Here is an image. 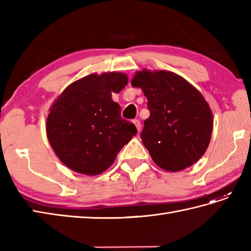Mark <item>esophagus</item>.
<instances>
[{
    "label": "esophagus",
    "mask_w": 251,
    "mask_h": 251,
    "mask_svg": "<svg viewBox=\"0 0 251 251\" xmlns=\"http://www.w3.org/2000/svg\"><path fill=\"white\" fill-rule=\"evenodd\" d=\"M132 123H134L135 126L137 127V129L140 130V128H141V123H140V121H139V120H134V121H132Z\"/></svg>",
    "instance_id": "obj_1"
}]
</instances>
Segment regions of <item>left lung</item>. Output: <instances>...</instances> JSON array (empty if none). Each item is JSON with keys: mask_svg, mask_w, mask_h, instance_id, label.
Returning <instances> with one entry per match:
<instances>
[{"mask_svg": "<svg viewBox=\"0 0 251 251\" xmlns=\"http://www.w3.org/2000/svg\"><path fill=\"white\" fill-rule=\"evenodd\" d=\"M131 85L148 99L150 116L141 131L143 145L167 172L190 167L204 155L214 127L211 110L193 85L170 71L142 70Z\"/></svg>", "mask_w": 251, "mask_h": 251, "instance_id": "1", "label": "left lung"}]
</instances>
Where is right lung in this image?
<instances>
[{
	"mask_svg": "<svg viewBox=\"0 0 251 251\" xmlns=\"http://www.w3.org/2000/svg\"><path fill=\"white\" fill-rule=\"evenodd\" d=\"M128 83L125 73L89 74L70 84L50 109L46 134L58 158L78 174L103 173L137 128L112 100Z\"/></svg>",
	"mask_w": 251,
	"mask_h": 251,
	"instance_id": "1",
	"label": "right lung"
}]
</instances>
